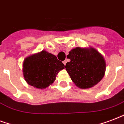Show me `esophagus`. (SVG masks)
<instances>
[{"instance_id": "obj_1", "label": "esophagus", "mask_w": 124, "mask_h": 124, "mask_svg": "<svg viewBox=\"0 0 124 124\" xmlns=\"http://www.w3.org/2000/svg\"><path fill=\"white\" fill-rule=\"evenodd\" d=\"M63 64H64V65H65L66 63H67V61H66V60H65V61H63Z\"/></svg>"}]
</instances>
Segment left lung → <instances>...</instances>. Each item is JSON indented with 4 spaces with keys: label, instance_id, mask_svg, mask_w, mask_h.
I'll return each instance as SVG.
<instances>
[{
    "label": "left lung",
    "instance_id": "1",
    "mask_svg": "<svg viewBox=\"0 0 124 124\" xmlns=\"http://www.w3.org/2000/svg\"><path fill=\"white\" fill-rule=\"evenodd\" d=\"M67 58L70 61L66 64V70L79 88L93 87L105 76L106 61L95 48L77 47L70 51Z\"/></svg>",
    "mask_w": 124,
    "mask_h": 124
}]
</instances>
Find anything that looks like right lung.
<instances>
[{
  "instance_id": "add662e5",
  "label": "right lung",
  "mask_w": 124,
  "mask_h": 124,
  "mask_svg": "<svg viewBox=\"0 0 124 124\" xmlns=\"http://www.w3.org/2000/svg\"><path fill=\"white\" fill-rule=\"evenodd\" d=\"M65 65L54 55L42 50L27 57L23 62V77L27 83L38 89H45L54 82Z\"/></svg>"
}]
</instances>
